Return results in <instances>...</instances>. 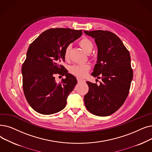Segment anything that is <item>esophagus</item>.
Returning <instances> with one entry per match:
<instances>
[{
    "label": "esophagus",
    "mask_w": 152,
    "mask_h": 152,
    "mask_svg": "<svg viewBox=\"0 0 152 152\" xmlns=\"http://www.w3.org/2000/svg\"><path fill=\"white\" fill-rule=\"evenodd\" d=\"M77 82H78V83H81V82L84 81L83 80H81V78H79V77L77 78Z\"/></svg>",
    "instance_id": "34e87169"
}]
</instances>
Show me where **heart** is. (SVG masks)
<instances>
[{
  "label": "heart",
  "instance_id": "b5f03b06",
  "mask_svg": "<svg viewBox=\"0 0 152 152\" xmlns=\"http://www.w3.org/2000/svg\"><path fill=\"white\" fill-rule=\"evenodd\" d=\"M79 43H80V45L84 50V51L88 54L91 53L94 47L93 43H92L91 39L87 38H82L80 41V42H79ZM69 50H70L69 47H68L66 48L64 51L65 59L68 58ZM89 69H90V66L88 64H75V65L71 66L69 68V72L72 75H73L76 76L83 77L86 75L87 72L89 70Z\"/></svg>",
  "mask_w": 152,
  "mask_h": 152
}]
</instances>
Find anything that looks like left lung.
Instances as JSON below:
<instances>
[{
  "label": "left lung",
  "mask_w": 152,
  "mask_h": 152,
  "mask_svg": "<svg viewBox=\"0 0 152 152\" xmlns=\"http://www.w3.org/2000/svg\"><path fill=\"white\" fill-rule=\"evenodd\" d=\"M84 32L94 38L98 49L91 75L102 80L99 86L86 82L89 91L84 96V104L92 114L108 116L122 106L129 94L133 78L129 51L121 39L109 31Z\"/></svg>",
  "instance_id": "8db88e82"
}]
</instances>
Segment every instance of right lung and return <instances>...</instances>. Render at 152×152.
Here are the masks:
<instances>
[{
    "label": "right lung",
    "instance_id": "obj_1",
    "mask_svg": "<svg viewBox=\"0 0 152 152\" xmlns=\"http://www.w3.org/2000/svg\"><path fill=\"white\" fill-rule=\"evenodd\" d=\"M83 30L51 28L43 31L29 46L22 65L23 89L26 99L37 113L49 115L58 113L77 84L76 78L68 73L63 66L64 51L80 38ZM56 74L66 78L57 84Z\"/></svg>",
    "mask_w": 152,
    "mask_h": 152
}]
</instances>
